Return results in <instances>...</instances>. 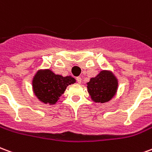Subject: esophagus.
Masks as SVG:
<instances>
[{
  "mask_svg": "<svg viewBox=\"0 0 152 152\" xmlns=\"http://www.w3.org/2000/svg\"><path fill=\"white\" fill-rule=\"evenodd\" d=\"M76 80H77V83L80 84L81 83H82V78H81L80 77H77V78H76Z\"/></svg>",
  "mask_w": 152,
  "mask_h": 152,
  "instance_id": "1",
  "label": "esophagus"
}]
</instances>
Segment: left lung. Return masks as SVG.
<instances>
[{
    "label": "left lung",
    "mask_w": 152,
    "mask_h": 152,
    "mask_svg": "<svg viewBox=\"0 0 152 152\" xmlns=\"http://www.w3.org/2000/svg\"><path fill=\"white\" fill-rule=\"evenodd\" d=\"M87 85V91L95 103L104 104L111 100L117 94L118 79L111 70H101L91 77Z\"/></svg>",
    "instance_id": "1"
}]
</instances>
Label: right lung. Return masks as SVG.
Instances as JSON below:
<instances>
[{"mask_svg": "<svg viewBox=\"0 0 152 152\" xmlns=\"http://www.w3.org/2000/svg\"><path fill=\"white\" fill-rule=\"evenodd\" d=\"M76 83L72 76L56 75L51 69H39L32 78V91L43 104H56L66 87Z\"/></svg>", "mask_w": 152, "mask_h": 152, "instance_id": "add662e5", "label": "right lung"}]
</instances>
